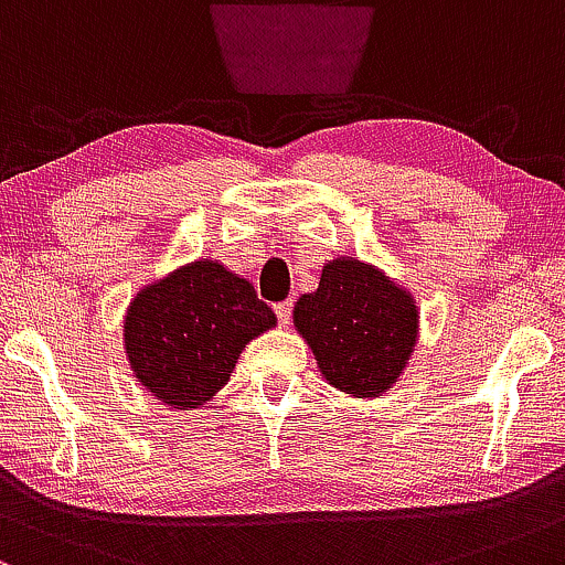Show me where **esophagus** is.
Wrapping results in <instances>:
<instances>
[{
    "mask_svg": "<svg viewBox=\"0 0 565 565\" xmlns=\"http://www.w3.org/2000/svg\"><path fill=\"white\" fill-rule=\"evenodd\" d=\"M275 315H277V320H280V326H288L290 315H294V301L275 303Z\"/></svg>",
    "mask_w": 565,
    "mask_h": 565,
    "instance_id": "obj_1",
    "label": "esophagus"
}]
</instances>
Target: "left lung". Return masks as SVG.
I'll return each instance as SVG.
<instances>
[{
  "label": "left lung",
  "instance_id": "left-lung-1",
  "mask_svg": "<svg viewBox=\"0 0 565 565\" xmlns=\"http://www.w3.org/2000/svg\"><path fill=\"white\" fill-rule=\"evenodd\" d=\"M294 326L328 384L352 397H379L411 360L419 309L376 266L333 258L322 266L315 294L296 301Z\"/></svg>",
  "mask_w": 565,
  "mask_h": 565
}]
</instances>
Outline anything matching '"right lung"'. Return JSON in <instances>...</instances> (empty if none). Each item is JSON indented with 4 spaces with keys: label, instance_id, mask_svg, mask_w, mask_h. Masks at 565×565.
<instances>
[{
    "label": "right lung",
    "instance_id": "right-lung-1",
    "mask_svg": "<svg viewBox=\"0 0 565 565\" xmlns=\"http://www.w3.org/2000/svg\"><path fill=\"white\" fill-rule=\"evenodd\" d=\"M275 322L248 280L200 258L138 290L125 315V352L136 382L189 411L230 382L245 344Z\"/></svg>",
    "mask_w": 565,
    "mask_h": 565
}]
</instances>
